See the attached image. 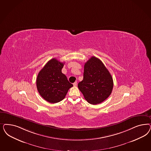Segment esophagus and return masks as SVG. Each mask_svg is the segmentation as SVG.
I'll list each match as a JSON object with an SVG mask.
<instances>
[{"instance_id":"1","label":"esophagus","mask_w":151,"mask_h":151,"mask_svg":"<svg viewBox=\"0 0 151 151\" xmlns=\"http://www.w3.org/2000/svg\"><path fill=\"white\" fill-rule=\"evenodd\" d=\"M73 84L74 86H76L77 84V82H75L74 83H73Z\"/></svg>"}]
</instances>
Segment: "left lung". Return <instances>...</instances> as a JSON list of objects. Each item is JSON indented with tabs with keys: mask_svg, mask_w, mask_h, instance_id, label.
<instances>
[{
	"mask_svg": "<svg viewBox=\"0 0 151 151\" xmlns=\"http://www.w3.org/2000/svg\"><path fill=\"white\" fill-rule=\"evenodd\" d=\"M78 87L88 102L97 104L111 95L113 78L102 62L92 57L84 64L83 81L78 83Z\"/></svg>",
	"mask_w": 151,
	"mask_h": 151,
	"instance_id": "left-lung-1",
	"label": "left lung"
}]
</instances>
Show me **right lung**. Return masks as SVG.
I'll return each instance as SVG.
<instances>
[{
  "label": "right lung",
  "mask_w": 151,
  "mask_h": 151,
  "mask_svg": "<svg viewBox=\"0 0 151 151\" xmlns=\"http://www.w3.org/2000/svg\"><path fill=\"white\" fill-rule=\"evenodd\" d=\"M64 63L53 58L39 72L37 78V88L42 97L51 103L62 101L68 90L73 87L62 72Z\"/></svg>",
  "instance_id": "add662e5"
}]
</instances>
